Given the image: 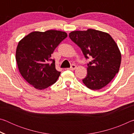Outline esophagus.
Here are the masks:
<instances>
[{
	"label": "esophagus",
	"instance_id": "34e87169",
	"mask_svg": "<svg viewBox=\"0 0 134 134\" xmlns=\"http://www.w3.org/2000/svg\"><path fill=\"white\" fill-rule=\"evenodd\" d=\"M76 67H77V66H76V65H74V64H72V65H71V67H70V69H69V70H75V69H76Z\"/></svg>",
	"mask_w": 134,
	"mask_h": 134
}]
</instances>
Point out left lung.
<instances>
[{
  "instance_id": "left-lung-1",
  "label": "left lung",
  "mask_w": 134,
  "mask_h": 134,
  "mask_svg": "<svg viewBox=\"0 0 134 134\" xmlns=\"http://www.w3.org/2000/svg\"><path fill=\"white\" fill-rule=\"evenodd\" d=\"M69 37L81 48L87 64V76L83 83L92 90H99L108 85L119 71L121 53L118 45L109 34L95 29L72 31Z\"/></svg>"
}]
</instances>
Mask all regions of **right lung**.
<instances>
[{
  "instance_id": "1",
  "label": "right lung",
  "mask_w": 134,
  "mask_h": 134,
  "mask_svg": "<svg viewBox=\"0 0 134 134\" xmlns=\"http://www.w3.org/2000/svg\"><path fill=\"white\" fill-rule=\"evenodd\" d=\"M67 37L66 32L60 31H34L18 43L16 51L18 69L25 80L35 89H45L57 80L61 72L55 69L51 54Z\"/></svg>"
}]
</instances>
